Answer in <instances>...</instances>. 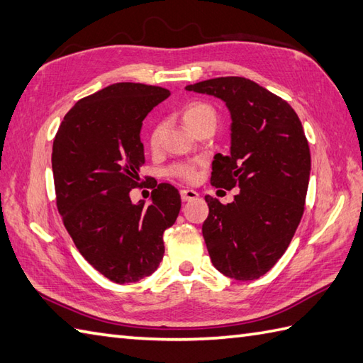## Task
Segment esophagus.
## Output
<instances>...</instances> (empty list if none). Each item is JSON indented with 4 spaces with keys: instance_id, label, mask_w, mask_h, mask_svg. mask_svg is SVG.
Returning a JSON list of instances; mask_svg holds the SVG:
<instances>
[{
    "instance_id": "1",
    "label": "esophagus",
    "mask_w": 363,
    "mask_h": 363,
    "mask_svg": "<svg viewBox=\"0 0 363 363\" xmlns=\"http://www.w3.org/2000/svg\"><path fill=\"white\" fill-rule=\"evenodd\" d=\"M198 196H199L198 191L191 190V189H184V190H181V199H182L184 203H186V201H194V199H196Z\"/></svg>"
}]
</instances>
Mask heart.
<instances>
[{"label":"heart","instance_id":"b5f03b06","mask_svg":"<svg viewBox=\"0 0 363 363\" xmlns=\"http://www.w3.org/2000/svg\"><path fill=\"white\" fill-rule=\"evenodd\" d=\"M181 117L184 120V123L187 125V128L190 130H194L198 125H201L203 121L215 120V112L212 107L206 103H190L182 109ZM160 135H162V126L157 125L150 134L151 148H157V145L160 142ZM169 173L177 176V177H182V179H186V181H191L195 177V168L191 165H187V164H179L169 169Z\"/></svg>","mask_w":363,"mask_h":363}]
</instances>
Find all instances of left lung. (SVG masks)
Here are the masks:
<instances>
[{
    "mask_svg": "<svg viewBox=\"0 0 363 363\" xmlns=\"http://www.w3.org/2000/svg\"><path fill=\"white\" fill-rule=\"evenodd\" d=\"M186 90L221 99L233 121L230 152L213 157L211 182L240 191L226 206L206 196L211 260L233 279H259L282 257L304 212L311 151L303 125L287 101L251 79L226 76Z\"/></svg>",
    "mask_w": 363,
    "mask_h": 363,
    "instance_id": "left-lung-1",
    "label": "left lung"
}]
</instances>
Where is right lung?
Instances as JSON below:
<instances>
[{"label": "right lung", "instance_id": "right-lung-1", "mask_svg": "<svg viewBox=\"0 0 363 363\" xmlns=\"http://www.w3.org/2000/svg\"><path fill=\"white\" fill-rule=\"evenodd\" d=\"M169 90L117 82L82 98L68 112L52 143L57 209L82 257L117 284L156 272L164 233L181 211L169 184H154L150 204L130 201L145 164L140 130Z\"/></svg>", "mask_w": 363, "mask_h": 363}]
</instances>
